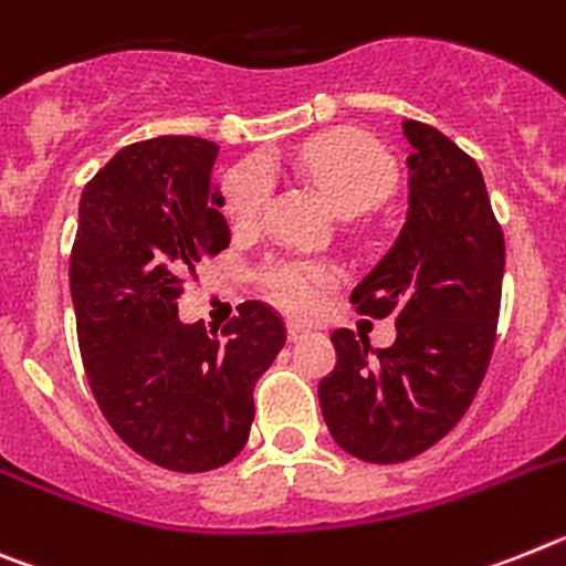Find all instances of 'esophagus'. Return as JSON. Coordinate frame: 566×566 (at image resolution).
Masks as SVG:
<instances>
[{"label":"esophagus","instance_id":"esophagus-1","mask_svg":"<svg viewBox=\"0 0 566 566\" xmlns=\"http://www.w3.org/2000/svg\"><path fill=\"white\" fill-rule=\"evenodd\" d=\"M311 336V331L304 327V324H296V322H290L287 324V338L290 342H302V338Z\"/></svg>","mask_w":566,"mask_h":566}]
</instances>
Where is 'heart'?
<instances>
[{"mask_svg":"<svg viewBox=\"0 0 566 566\" xmlns=\"http://www.w3.org/2000/svg\"><path fill=\"white\" fill-rule=\"evenodd\" d=\"M296 165L344 216L373 208L396 188V161L361 130H331L313 136L298 147ZM264 167L268 161H244L224 181V210L239 228L253 224L268 205L270 174ZM333 282L336 270L311 259H279L264 270L268 296L298 316L316 311Z\"/></svg>","mask_w":566,"mask_h":566,"instance_id":"b5f03b06","label":"heart"}]
</instances>
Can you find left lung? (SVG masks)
I'll return each instance as SVG.
<instances>
[{"mask_svg":"<svg viewBox=\"0 0 566 566\" xmlns=\"http://www.w3.org/2000/svg\"><path fill=\"white\" fill-rule=\"evenodd\" d=\"M407 219L353 287L373 318L396 316V342L373 350L333 331L336 367L318 381L333 441L373 464L424 453L459 424L488 373L504 279V233L479 165L441 130L405 119Z\"/></svg>","mask_w":566,"mask_h":566,"instance_id":"obj_1","label":"left lung"}]
</instances>
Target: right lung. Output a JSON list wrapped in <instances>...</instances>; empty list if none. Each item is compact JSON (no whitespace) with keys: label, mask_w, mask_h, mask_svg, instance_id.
Listing matches in <instances>:
<instances>
[{"label":"right lung","mask_w":566,"mask_h":566,"mask_svg":"<svg viewBox=\"0 0 566 566\" xmlns=\"http://www.w3.org/2000/svg\"><path fill=\"white\" fill-rule=\"evenodd\" d=\"M219 145L156 136L122 147L78 199L71 298L96 405L122 441L174 473H208L248 444L253 387L287 342L244 302L222 336L185 324L181 276L230 244L213 188Z\"/></svg>","instance_id":"add662e5"}]
</instances>
